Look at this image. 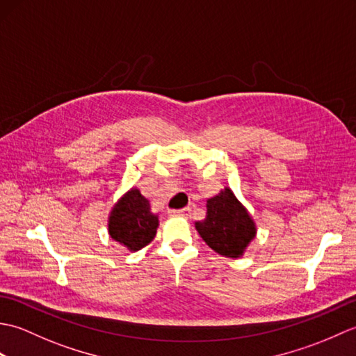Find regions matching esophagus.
<instances>
[{
	"mask_svg": "<svg viewBox=\"0 0 356 356\" xmlns=\"http://www.w3.org/2000/svg\"><path fill=\"white\" fill-rule=\"evenodd\" d=\"M190 213H191L190 208H184V209H170V211H168V214H170L171 217H176V216L186 217V216H190Z\"/></svg>",
	"mask_w": 356,
	"mask_h": 356,
	"instance_id": "obj_1",
	"label": "esophagus"
}]
</instances>
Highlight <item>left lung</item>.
Listing matches in <instances>:
<instances>
[{
  "label": "left lung",
  "mask_w": 356,
  "mask_h": 356,
  "mask_svg": "<svg viewBox=\"0 0 356 356\" xmlns=\"http://www.w3.org/2000/svg\"><path fill=\"white\" fill-rule=\"evenodd\" d=\"M194 226L213 251L229 259L243 255L257 236L252 216L228 186L207 200L205 220Z\"/></svg>",
  "instance_id": "1"
}]
</instances>
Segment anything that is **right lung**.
I'll use <instances>...</instances> for the list:
<instances>
[{
  "mask_svg": "<svg viewBox=\"0 0 356 356\" xmlns=\"http://www.w3.org/2000/svg\"><path fill=\"white\" fill-rule=\"evenodd\" d=\"M159 228V216L151 211L149 200L138 188H130L113 205L108 214L110 237L127 251H140L148 246Z\"/></svg>",
  "mask_w": 356,
  "mask_h": 356,
  "instance_id": "add662e5",
  "label": "right lung"
}]
</instances>
